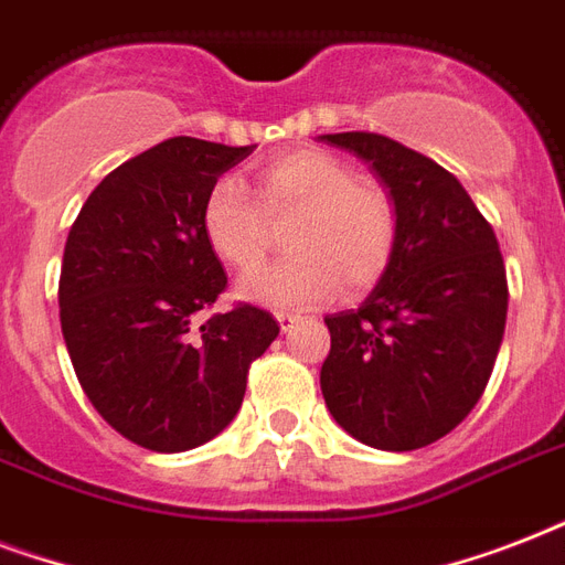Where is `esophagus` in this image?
I'll return each instance as SVG.
<instances>
[{"mask_svg": "<svg viewBox=\"0 0 565 565\" xmlns=\"http://www.w3.org/2000/svg\"><path fill=\"white\" fill-rule=\"evenodd\" d=\"M275 319H278V326H281L284 334H290L292 328L299 326V313H275Z\"/></svg>", "mask_w": 565, "mask_h": 565, "instance_id": "obj_1", "label": "esophagus"}]
</instances>
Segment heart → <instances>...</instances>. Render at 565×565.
<instances>
[{"instance_id": "heart-1", "label": "heart", "mask_w": 565, "mask_h": 565, "mask_svg": "<svg viewBox=\"0 0 565 565\" xmlns=\"http://www.w3.org/2000/svg\"><path fill=\"white\" fill-rule=\"evenodd\" d=\"M258 202L255 203L254 199ZM299 211L287 231L292 255L257 266L237 281L239 299L275 310H308L381 281L393 260L398 220L377 184L326 149H290L255 175V195L234 175L213 181L202 204V234L213 255L234 269L255 266L266 252L269 220Z\"/></svg>"}]
</instances>
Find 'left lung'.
I'll use <instances>...</instances> for the list:
<instances>
[{"label": "left lung", "mask_w": 565, "mask_h": 565, "mask_svg": "<svg viewBox=\"0 0 565 565\" xmlns=\"http://www.w3.org/2000/svg\"><path fill=\"white\" fill-rule=\"evenodd\" d=\"M370 163L395 207L393 260L358 310L326 317L331 416L381 451L430 446L469 416L508 319L499 239L463 184L384 135H322Z\"/></svg>", "instance_id": "8db88e82"}]
</instances>
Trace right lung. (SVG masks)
<instances>
[{"instance_id":"add662e5","label":"right lung","mask_w":565,"mask_h":565,"mask_svg":"<svg viewBox=\"0 0 565 565\" xmlns=\"http://www.w3.org/2000/svg\"><path fill=\"white\" fill-rule=\"evenodd\" d=\"M252 152L163 140L105 175L66 237L57 305L73 370L102 419L149 451L228 428L248 363L281 331L252 305L193 326L228 284L202 234L204 195Z\"/></svg>"}]
</instances>
